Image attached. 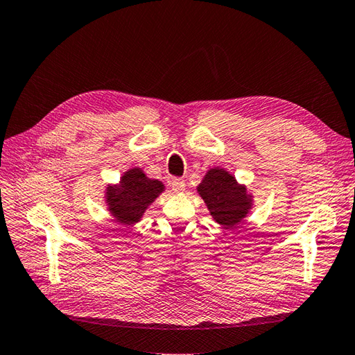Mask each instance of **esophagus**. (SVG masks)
Listing matches in <instances>:
<instances>
[{"mask_svg": "<svg viewBox=\"0 0 355 355\" xmlns=\"http://www.w3.org/2000/svg\"><path fill=\"white\" fill-rule=\"evenodd\" d=\"M185 187H187L185 180H182V179H173V180H171V189H173L176 194L184 193Z\"/></svg>", "mask_w": 355, "mask_h": 355, "instance_id": "1", "label": "esophagus"}]
</instances>
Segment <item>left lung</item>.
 <instances>
[{"label":"left lung","instance_id":"1","mask_svg":"<svg viewBox=\"0 0 355 355\" xmlns=\"http://www.w3.org/2000/svg\"><path fill=\"white\" fill-rule=\"evenodd\" d=\"M197 191L205 200L210 215L224 228L241 223L252 207V196L248 193L246 187L239 184L224 168H210Z\"/></svg>","mask_w":355,"mask_h":355}]
</instances>
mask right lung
I'll use <instances>...</instances> for the list:
<instances>
[{
    "label": "right lung",
    "mask_w": 355,
    "mask_h": 355,
    "mask_svg": "<svg viewBox=\"0 0 355 355\" xmlns=\"http://www.w3.org/2000/svg\"><path fill=\"white\" fill-rule=\"evenodd\" d=\"M164 191L162 182L149 179L139 167L123 173L118 185L106 188V203L112 216L123 225L139 223L145 210Z\"/></svg>",
    "instance_id": "obj_1"
}]
</instances>
